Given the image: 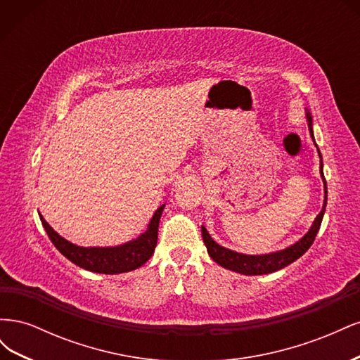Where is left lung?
<instances>
[{
    "label": "left lung",
    "mask_w": 360,
    "mask_h": 360,
    "mask_svg": "<svg viewBox=\"0 0 360 360\" xmlns=\"http://www.w3.org/2000/svg\"><path fill=\"white\" fill-rule=\"evenodd\" d=\"M307 118H308L309 132L312 136V117L309 112H307ZM312 139H314V136H312ZM315 147H317V144H315ZM319 156L321 158L320 151H319ZM321 177H323V183H324V193L328 195V188H326V179L323 176V172H321ZM326 201L328 200H324L323 209L319 213V216L315 217L311 230L304 234L297 243L291 245L287 249H282V250H278V252H271V254H266V255L238 254V252H234V250H230L221 245H217L212 238V236L209 234V231L205 230V226H201L202 240H204V245L207 246V252H209V255L213 258V261H216L219 266H222L225 269H230L233 271H237V274H242V275H266V274H271V271L284 269L288 264H291L292 261L300 258L314 243L315 236H317L321 221H323V214L326 210Z\"/></svg>",
    "instance_id": "left-lung-1"
}]
</instances>
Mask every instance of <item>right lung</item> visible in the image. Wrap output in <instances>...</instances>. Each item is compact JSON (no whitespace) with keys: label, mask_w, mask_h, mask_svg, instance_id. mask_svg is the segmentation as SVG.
<instances>
[{"label":"right lung","mask_w":360,"mask_h":360,"mask_svg":"<svg viewBox=\"0 0 360 360\" xmlns=\"http://www.w3.org/2000/svg\"><path fill=\"white\" fill-rule=\"evenodd\" d=\"M165 204L160 205L156 213L151 217L148 224V230L141 234L132 242H127L120 246L112 248H82L70 243L66 238H63L53 228L43 219L39 213L41 225L51 238V242L56 245L60 252L70 259L73 264L79 266L85 270L96 271V274L115 275L124 274V271L135 270L143 266L146 261L153 255L155 248L158 245V228L159 221Z\"/></svg>","instance_id":"add662e5"}]
</instances>
